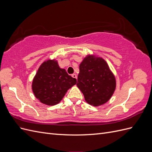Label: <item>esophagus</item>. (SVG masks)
Wrapping results in <instances>:
<instances>
[{
    "instance_id": "34e87169",
    "label": "esophagus",
    "mask_w": 152,
    "mask_h": 152,
    "mask_svg": "<svg viewBox=\"0 0 152 152\" xmlns=\"http://www.w3.org/2000/svg\"><path fill=\"white\" fill-rule=\"evenodd\" d=\"M72 77L73 78H75V79H77V75L75 74V73H73V74H72Z\"/></svg>"
}]
</instances>
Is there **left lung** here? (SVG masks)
<instances>
[{
    "label": "left lung",
    "instance_id": "left-lung-1",
    "mask_svg": "<svg viewBox=\"0 0 152 152\" xmlns=\"http://www.w3.org/2000/svg\"><path fill=\"white\" fill-rule=\"evenodd\" d=\"M77 86L91 105L98 107L112 97L116 81L104 59L93 55L87 56L79 66Z\"/></svg>",
    "mask_w": 152,
    "mask_h": 152
}]
</instances>
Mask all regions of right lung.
Returning <instances> with one entry per match:
<instances>
[{
    "mask_svg": "<svg viewBox=\"0 0 152 152\" xmlns=\"http://www.w3.org/2000/svg\"><path fill=\"white\" fill-rule=\"evenodd\" d=\"M76 83V79L59 68L57 61L49 59L40 66L32 82V90L41 103L53 106L60 102Z\"/></svg>",
    "mask_w": 152,
    "mask_h": 152,
    "instance_id": "right-lung-1",
    "label": "right lung"
}]
</instances>
